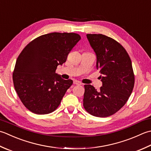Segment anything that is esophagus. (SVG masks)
Segmentation results:
<instances>
[{"label":"esophagus","mask_w":151,"mask_h":151,"mask_svg":"<svg viewBox=\"0 0 151 151\" xmlns=\"http://www.w3.org/2000/svg\"><path fill=\"white\" fill-rule=\"evenodd\" d=\"M73 84L75 85H81L82 84L79 81H73Z\"/></svg>","instance_id":"1"}]
</instances>
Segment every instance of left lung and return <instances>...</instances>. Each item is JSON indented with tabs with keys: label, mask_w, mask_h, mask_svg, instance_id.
Listing matches in <instances>:
<instances>
[{
	"label": "left lung",
	"mask_w": 151,
	"mask_h": 151,
	"mask_svg": "<svg viewBox=\"0 0 151 151\" xmlns=\"http://www.w3.org/2000/svg\"><path fill=\"white\" fill-rule=\"evenodd\" d=\"M97 56V69L103 82L99 91L84 85L83 105L88 113L107 117L119 111L134 89L135 75L131 59L126 49L113 38L101 34H87Z\"/></svg>",
	"instance_id": "obj_1"
}]
</instances>
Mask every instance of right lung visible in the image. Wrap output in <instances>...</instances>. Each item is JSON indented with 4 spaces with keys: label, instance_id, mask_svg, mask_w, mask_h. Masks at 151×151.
Listing matches in <instances>:
<instances>
[{
    "label": "right lung",
    "instance_id": "right-lung-1",
    "mask_svg": "<svg viewBox=\"0 0 151 151\" xmlns=\"http://www.w3.org/2000/svg\"><path fill=\"white\" fill-rule=\"evenodd\" d=\"M81 39L74 32H51L31 41L16 60L12 78L21 101L32 113L46 114L60 105L73 81L55 73Z\"/></svg>",
    "mask_w": 151,
    "mask_h": 151
}]
</instances>
